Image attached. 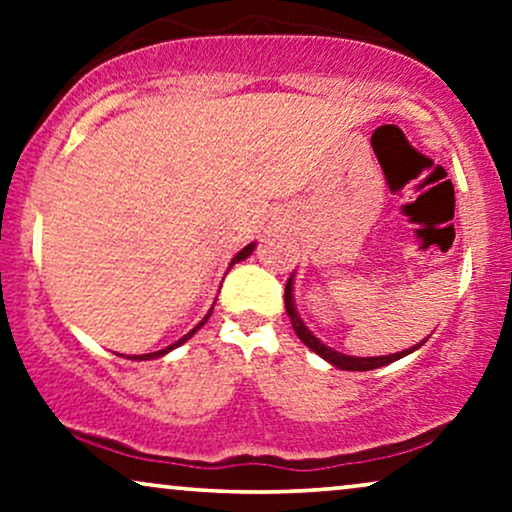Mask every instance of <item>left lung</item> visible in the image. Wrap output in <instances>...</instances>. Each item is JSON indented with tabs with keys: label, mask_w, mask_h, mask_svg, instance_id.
<instances>
[{
	"label": "left lung",
	"mask_w": 512,
	"mask_h": 512,
	"mask_svg": "<svg viewBox=\"0 0 512 512\" xmlns=\"http://www.w3.org/2000/svg\"><path fill=\"white\" fill-rule=\"evenodd\" d=\"M284 303H286V313L291 317V325L293 330H296L298 339L308 346V349H313L317 356H322L325 361H330L332 366L342 368V370H373V368H380V366H387V363L397 361V358L411 354V351H416L419 346H424V342L411 346L407 351H399V354H390V356H375V358H356V356H346V354H339V351L330 349V346H325L320 342V339L313 337V332L308 330V327L303 325V320L298 317L296 313V305H293V276L289 281H286V291H284Z\"/></svg>",
	"instance_id": "left-lung-1"
}]
</instances>
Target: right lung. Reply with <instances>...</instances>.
<instances>
[{"mask_svg": "<svg viewBox=\"0 0 512 512\" xmlns=\"http://www.w3.org/2000/svg\"><path fill=\"white\" fill-rule=\"evenodd\" d=\"M252 250H255V243H250V245H248V248H243V250H240V252H238V255H236V257H233L231 267H233V264H236V262H240V260H245V257H248ZM211 310H214V308H211ZM211 310H209V315H211ZM209 315H207V317H204V320H202V322H199V325L195 327V330H192V332H187V334H185V337H182V339H180V342H175L173 346H168V349L154 351V354H144V356L134 358V361H149V358H156V356H163V354H168V351H170V349H175V346H180L182 342H187V339H190V337H192V334H195V332L199 330V327H202V325H204V322H207V320H209Z\"/></svg>", "mask_w": 512, "mask_h": 512, "instance_id": "1", "label": "right lung"}]
</instances>
